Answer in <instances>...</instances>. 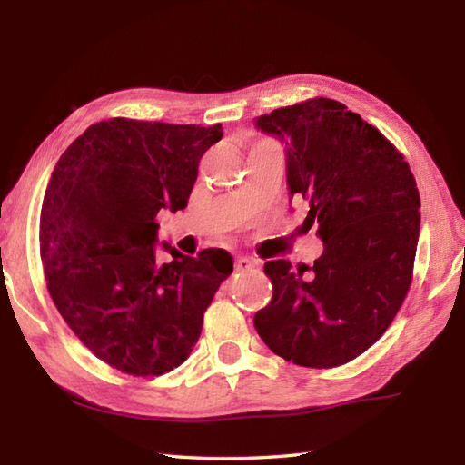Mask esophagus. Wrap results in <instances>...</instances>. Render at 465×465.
Here are the masks:
<instances>
[{"label":"esophagus","instance_id":"1","mask_svg":"<svg viewBox=\"0 0 465 465\" xmlns=\"http://www.w3.org/2000/svg\"><path fill=\"white\" fill-rule=\"evenodd\" d=\"M253 265H255V262L250 260V258H238V260H235V270H238V272H250Z\"/></svg>","mask_w":465,"mask_h":465}]
</instances>
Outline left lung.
Listing matches in <instances>:
<instances>
[{
  "mask_svg": "<svg viewBox=\"0 0 465 465\" xmlns=\"http://www.w3.org/2000/svg\"><path fill=\"white\" fill-rule=\"evenodd\" d=\"M285 143L290 195L308 203L323 253L308 265L265 262L272 302L253 325L303 368H338L378 341L406 300L420 238V192L408 162L343 104L313 97L260 115Z\"/></svg>",
  "mask_w": 465,
  "mask_h": 465,
  "instance_id": "obj_1",
  "label": "left lung"
}]
</instances>
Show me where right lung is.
<instances>
[{"instance_id":"add662e5","label":"right lung","mask_w":465,"mask_h":465,"mask_svg":"<svg viewBox=\"0 0 465 465\" xmlns=\"http://www.w3.org/2000/svg\"><path fill=\"white\" fill-rule=\"evenodd\" d=\"M222 124H94L55 163L39 215L47 290L87 350L135 378L183 363L233 272L225 250L155 258L160 210H183Z\"/></svg>"}]
</instances>
